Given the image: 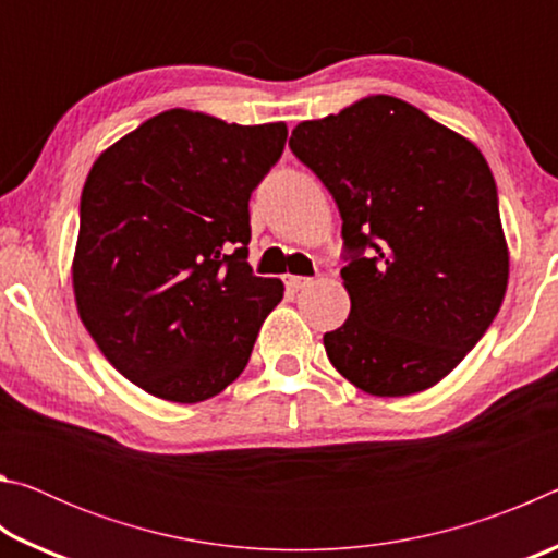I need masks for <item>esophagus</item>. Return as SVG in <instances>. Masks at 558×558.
<instances>
[{"mask_svg":"<svg viewBox=\"0 0 558 558\" xmlns=\"http://www.w3.org/2000/svg\"><path fill=\"white\" fill-rule=\"evenodd\" d=\"M286 286H288L290 290H302V288L313 286V280L302 278V276H286Z\"/></svg>","mask_w":558,"mask_h":558,"instance_id":"obj_1","label":"esophagus"}]
</instances>
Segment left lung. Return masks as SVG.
<instances>
[{
	"instance_id": "obj_1",
	"label": "left lung",
	"mask_w": 558,
	"mask_h": 558,
	"mask_svg": "<svg viewBox=\"0 0 558 558\" xmlns=\"http://www.w3.org/2000/svg\"><path fill=\"white\" fill-rule=\"evenodd\" d=\"M290 149L342 216L352 310L325 335L329 362L372 396L436 386L505 300L509 251L487 159L393 96L300 122Z\"/></svg>"
}]
</instances>
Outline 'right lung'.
Segmentation results:
<instances>
[{
  "label": "right lung",
  "instance_id": "obj_1",
  "mask_svg": "<svg viewBox=\"0 0 558 558\" xmlns=\"http://www.w3.org/2000/svg\"><path fill=\"white\" fill-rule=\"evenodd\" d=\"M286 122L235 125L165 110L90 167L73 295L102 356L174 403L221 393L282 300L248 266L251 192L278 162Z\"/></svg>",
  "mask_w": 558,
  "mask_h": 558
}]
</instances>
